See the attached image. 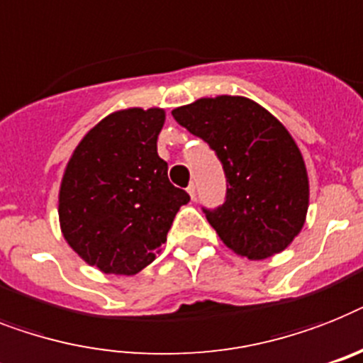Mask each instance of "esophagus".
Segmentation results:
<instances>
[{
  "label": "esophagus",
  "instance_id": "obj_1",
  "mask_svg": "<svg viewBox=\"0 0 363 363\" xmlns=\"http://www.w3.org/2000/svg\"><path fill=\"white\" fill-rule=\"evenodd\" d=\"M187 193L191 194V199H194V196H196V185H194L193 182H191V184H189V187H187Z\"/></svg>",
  "mask_w": 363,
  "mask_h": 363
}]
</instances>
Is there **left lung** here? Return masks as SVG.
<instances>
[{"label":"left lung","mask_w":363,"mask_h":363,"mask_svg":"<svg viewBox=\"0 0 363 363\" xmlns=\"http://www.w3.org/2000/svg\"><path fill=\"white\" fill-rule=\"evenodd\" d=\"M172 116L223 164L226 199L202 208L218 238L248 259L282 252L304 226L310 194L301 150L286 128L241 96L202 98Z\"/></svg>","instance_id":"left-lung-1"}]
</instances>
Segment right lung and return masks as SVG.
I'll return each instance as SVG.
<instances>
[{
    "instance_id": "add662e5",
    "label": "right lung",
    "mask_w": 363,
    "mask_h": 363,
    "mask_svg": "<svg viewBox=\"0 0 363 363\" xmlns=\"http://www.w3.org/2000/svg\"><path fill=\"white\" fill-rule=\"evenodd\" d=\"M163 109H124L83 137L59 193L62 235L89 265L137 274L155 259L189 194L157 155Z\"/></svg>"
}]
</instances>
